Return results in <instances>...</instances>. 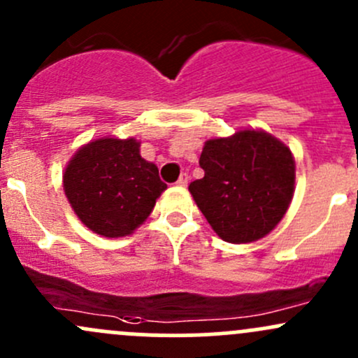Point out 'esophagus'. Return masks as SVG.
Wrapping results in <instances>:
<instances>
[{"label": "esophagus", "mask_w": 358, "mask_h": 358, "mask_svg": "<svg viewBox=\"0 0 358 358\" xmlns=\"http://www.w3.org/2000/svg\"><path fill=\"white\" fill-rule=\"evenodd\" d=\"M178 183L180 187H185L187 183H189V175H187V173H182V175H180V178H178Z\"/></svg>", "instance_id": "1"}]
</instances>
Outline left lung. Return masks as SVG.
<instances>
[{"label": "left lung", "mask_w": 358, "mask_h": 358, "mask_svg": "<svg viewBox=\"0 0 358 358\" xmlns=\"http://www.w3.org/2000/svg\"><path fill=\"white\" fill-rule=\"evenodd\" d=\"M204 178L189 185L197 208L229 243L262 238L287 213L295 185V161L269 134L242 130L213 138L202 149Z\"/></svg>", "instance_id": "1"}]
</instances>
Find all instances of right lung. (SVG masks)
Instances as JSON below:
<instances>
[{"instance_id": "add662e5", "label": "right lung", "mask_w": 358, "mask_h": 358, "mask_svg": "<svg viewBox=\"0 0 358 358\" xmlns=\"http://www.w3.org/2000/svg\"><path fill=\"white\" fill-rule=\"evenodd\" d=\"M138 148L135 138H99L78 150L65 169L66 199L97 235H130L166 189L159 169L142 159Z\"/></svg>"}]
</instances>
